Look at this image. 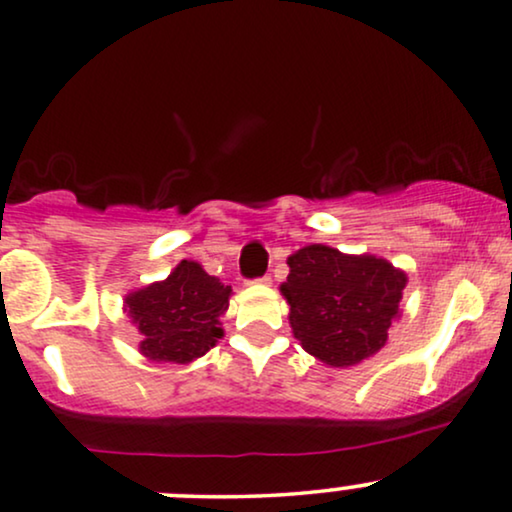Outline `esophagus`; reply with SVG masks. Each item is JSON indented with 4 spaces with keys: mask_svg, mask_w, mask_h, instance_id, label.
Returning a JSON list of instances; mask_svg holds the SVG:
<instances>
[{
    "mask_svg": "<svg viewBox=\"0 0 512 512\" xmlns=\"http://www.w3.org/2000/svg\"><path fill=\"white\" fill-rule=\"evenodd\" d=\"M255 283H262V286H267V283H272V276L264 274V276H260V279H255Z\"/></svg>",
    "mask_w": 512,
    "mask_h": 512,
    "instance_id": "34e87169",
    "label": "esophagus"
}]
</instances>
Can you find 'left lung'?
<instances>
[{"mask_svg": "<svg viewBox=\"0 0 512 512\" xmlns=\"http://www.w3.org/2000/svg\"><path fill=\"white\" fill-rule=\"evenodd\" d=\"M293 336L324 365L353 367L384 348L408 276L374 255L307 245L288 257Z\"/></svg>", "mask_w": 512, "mask_h": 512, "instance_id": "left-lung-1", "label": "left lung"}]
</instances>
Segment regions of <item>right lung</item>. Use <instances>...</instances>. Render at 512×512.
<instances>
[{"instance_id": "right-lung-1", "label": "right lung", "mask_w": 512, "mask_h": 512, "mask_svg": "<svg viewBox=\"0 0 512 512\" xmlns=\"http://www.w3.org/2000/svg\"><path fill=\"white\" fill-rule=\"evenodd\" d=\"M231 286L183 260L164 281L126 295L123 307L138 326L140 353L152 362L186 365L224 336L219 317L229 310Z\"/></svg>"}]
</instances>
